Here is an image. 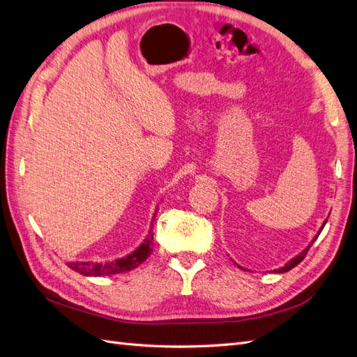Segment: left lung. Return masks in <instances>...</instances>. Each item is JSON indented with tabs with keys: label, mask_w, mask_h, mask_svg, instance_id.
<instances>
[{
	"label": "left lung",
	"mask_w": 357,
	"mask_h": 357,
	"mask_svg": "<svg viewBox=\"0 0 357 357\" xmlns=\"http://www.w3.org/2000/svg\"><path fill=\"white\" fill-rule=\"evenodd\" d=\"M327 222V221H326ZM326 222L323 224V227H324V225H326ZM323 227H321V230H323ZM317 236H318V234H317ZM317 239V238H315ZM315 239L314 241H312V244H314V242H315ZM312 244L306 248V250H303L301 251V253L298 255V256H295L292 260H289V262L288 264H286L283 268H279V269H275V271L277 273H286V271H289V269H292L294 266H297L300 262H301V260L304 259V257H306V255H307V251H309V248L312 247Z\"/></svg>",
	"instance_id": "left-lung-1"
}]
</instances>
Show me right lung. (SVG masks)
<instances>
[{"instance_id": "obj_1", "label": "right lung", "mask_w": 357, "mask_h": 357, "mask_svg": "<svg viewBox=\"0 0 357 357\" xmlns=\"http://www.w3.org/2000/svg\"><path fill=\"white\" fill-rule=\"evenodd\" d=\"M153 234L149 233V236L141 244L137 250H135L132 255H128L123 259H118L115 262H106V264H93V262H69L68 266L74 269V271L80 273L83 275H113L119 273H127L132 269L137 268L144 260L153 253Z\"/></svg>"}]
</instances>
